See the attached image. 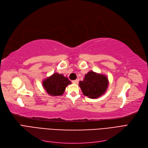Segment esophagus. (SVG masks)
Here are the masks:
<instances>
[{
  "label": "esophagus",
  "instance_id": "1",
  "mask_svg": "<svg viewBox=\"0 0 148 148\" xmlns=\"http://www.w3.org/2000/svg\"><path fill=\"white\" fill-rule=\"evenodd\" d=\"M78 82V79H75V80H73V81H72V83H73V84H77Z\"/></svg>",
  "mask_w": 148,
  "mask_h": 148
}]
</instances>
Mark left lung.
I'll return each instance as SVG.
<instances>
[{
  "label": "left lung",
  "mask_w": 148,
  "mask_h": 148,
  "mask_svg": "<svg viewBox=\"0 0 148 148\" xmlns=\"http://www.w3.org/2000/svg\"><path fill=\"white\" fill-rule=\"evenodd\" d=\"M109 85L108 78L105 75L90 71L85 75L79 86L83 95L91 99H95L106 92Z\"/></svg>",
  "instance_id": "8db88e82"
}]
</instances>
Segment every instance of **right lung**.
<instances>
[{"mask_svg": "<svg viewBox=\"0 0 148 148\" xmlns=\"http://www.w3.org/2000/svg\"><path fill=\"white\" fill-rule=\"evenodd\" d=\"M71 83L63 75L55 73L44 80L42 86L49 95L58 96L63 95L66 87Z\"/></svg>", "mask_w": 148, "mask_h": 148, "instance_id": "right-lung-1", "label": "right lung"}]
</instances>
